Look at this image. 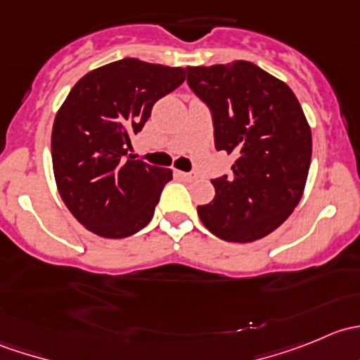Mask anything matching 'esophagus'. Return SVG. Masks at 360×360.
Instances as JSON below:
<instances>
[{"label":"esophagus","mask_w":360,"mask_h":360,"mask_svg":"<svg viewBox=\"0 0 360 360\" xmlns=\"http://www.w3.org/2000/svg\"><path fill=\"white\" fill-rule=\"evenodd\" d=\"M174 174H176V176L177 177H179V179H183V181H191V179H193V174H190V172H181V170H176V172H174Z\"/></svg>","instance_id":"34e87169"}]
</instances>
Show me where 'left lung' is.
I'll list each match as a JSON object with an SVG mask.
<instances>
[{
	"mask_svg": "<svg viewBox=\"0 0 360 360\" xmlns=\"http://www.w3.org/2000/svg\"><path fill=\"white\" fill-rule=\"evenodd\" d=\"M188 85L212 115L217 151L233 153V176L212 179L216 197L198 205L202 223L228 242H254L281 226L301 200L311 132L300 101L256 64L186 68Z\"/></svg>",
	"mask_w": 360,
	"mask_h": 360,
	"instance_id": "left-lung-1",
	"label": "left lung"
}]
</instances>
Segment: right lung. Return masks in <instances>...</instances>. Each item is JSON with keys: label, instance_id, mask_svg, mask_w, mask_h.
I'll return each mask as SVG.
<instances>
[{"label": "right lung", "instance_id": "1", "mask_svg": "<svg viewBox=\"0 0 360 360\" xmlns=\"http://www.w3.org/2000/svg\"><path fill=\"white\" fill-rule=\"evenodd\" d=\"M183 82V68L129 57L86 72L71 89L53 122L52 163L60 197L86 230L123 238L151 221L172 170L129 158L130 137Z\"/></svg>", "mask_w": 360, "mask_h": 360}]
</instances>
